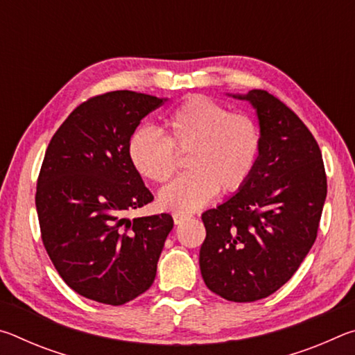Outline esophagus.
Returning a JSON list of instances; mask_svg holds the SVG:
<instances>
[{
    "instance_id": "obj_1",
    "label": "esophagus",
    "mask_w": 355,
    "mask_h": 355,
    "mask_svg": "<svg viewBox=\"0 0 355 355\" xmlns=\"http://www.w3.org/2000/svg\"><path fill=\"white\" fill-rule=\"evenodd\" d=\"M172 218H173V222H175V224L178 225V224H182V222H184L186 219H189V214L173 213V214H172Z\"/></svg>"
}]
</instances>
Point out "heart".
<instances>
[{"label": "heart", "instance_id": "1", "mask_svg": "<svg viewBox=\"0 0 355 355\" xmlns=\"http://www.w3.org/2000/svg\"><path fill=\"white\" fill-rule=\"evenodd\" d=\"M166 137L155 128L131 133L128 159L142 178L164 183L175 171V153L186 156L184 175L161 189V208L191 213L214 199L218 191L236 192L249 182L261 153V131L248 114L230 112L203 95H192L164 120Z\"/></svg>", "mask_w": 355, "mask_h": 355}]
</instances>
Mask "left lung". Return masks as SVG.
<instances>
[{
  "mask_svg": "<svg viewBox=\"0 0 355 355\" xmlns=\"http://www.w3.org/2000/svg\"><path fill=\"white\" fill-rule=\"evenodd\" d=\"M232 97L254 106L261 153L249 182L202 214L207 238L199 263L213 293L254 302L285 285L307 257L327 178L313 135L285 103L260 89Z\"/></svg>",
  "mask_w": 355,
  "mask_h": 355,
  "instance_id": "obj_1",
  "label": "left lung"
}]
</instances>
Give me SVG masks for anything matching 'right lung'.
<instances>
[{
    "mask_svg": "<svg viewBox=\"0 0 355 355\" xmlns=\"http://www.w3.org/2000/svg\"><path fill=\"white\" fill-rule=\"evenodd\" d=\"M166 98L114 91L84 101L51 137L37 180L42 241L71 290L122 305L146 293L171 214L125 219L153 200L128 159V139Z\"/></svg>",
    "mask_w": 355,
    "mask_h": 355,
    "instance_id": "1",
    "label": "right lung"
}]
</instances>
